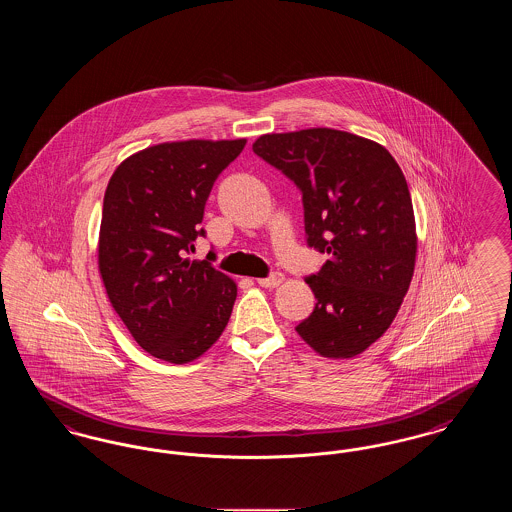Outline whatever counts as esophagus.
Masks as SVG:
<instances>
[{
  "mask_svg": "<svg viewBox=\"0 0 512 512\" xmlns=\"http://www.w3.org/2000/svg\"><path fill=\"white\" fill-rule=\"evenodd\" d=\"M257 282L263 288H278L284 282V274L282 272H272L268 278H259Z\"/></svg>",
  "mask_w": 512,
  "mask_h": 512,
  "instance_id": "1",
  "label": "esophagus"
}]
</instances>
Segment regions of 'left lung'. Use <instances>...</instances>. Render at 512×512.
Returning a JSON list of instances; mask_svg holds the SVG:
<instances>
[{"mask_svg": "<svg viewBox=\"0 0 512 512\" xmlns=\"http://www.w3.org/2000/svg\"><path fill=\"white\" fill-rule=\"evenodd\" d=\"M253 151L301 190L307 244L330 255L305 280L317 305L297 334L328 359L363 353L390 328L413 278L403 172L386 147L334 128L265 134Z\"/></svg>", "mask_w": 512, "mask_h": 512, "instance_id": "left-lung-1", "label": "left lung"}]
</instances>
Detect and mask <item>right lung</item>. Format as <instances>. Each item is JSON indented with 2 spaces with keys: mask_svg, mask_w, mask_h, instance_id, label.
Instances as JSON below:
<instances>
[{
  "mask_svg": "<svg viewBox=\"0 0 512 512\" xmlns=\"http://www.w3.org/2000/svg\"><path fill=\"white\" fill-rule=\"evenodd\" d=\"M245 140L147 147L113 172L99 228V274L124 326L149 355L184 365L224 332L236 282L192 261L207 197Z\"/></svg>",
  "mask_w": 512,
  "mask_h": 512,
  "instance_id": "right-lung-1",
  "label": "right lung"
}]
</instances>
